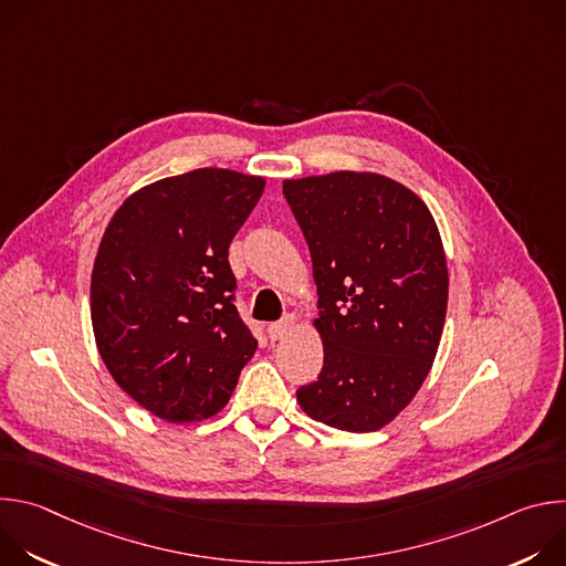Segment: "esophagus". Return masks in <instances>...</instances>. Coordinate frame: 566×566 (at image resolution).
Masks as SVG:
<instances>
[{"instance_id":"esophagus-1","label":"esophagus","mask_w":566,"mask_h":566,"mask_svg":"<svg viewBox=\"0 0 566 566\" xmlns=\"http://www.w3.org/2000/svg\"><path fill=\"white\" fill-rule=\"evenodd\" d=\"M295 327V319L293 317H286L282 322H273V325H269V338L271 340H282L284 336H289V332Z\"/></svg>"}]
</instances>
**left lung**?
Returning a JSON list of instances; mask_svg holds the SVG:
<instances>
[{
    "mask_svg": "<svg viewBox=\"0 0 566 566\" xmlns=\"http://www.w3.org/2000/svg\"><path fill=\"white\" fill-rule=\"evenodd\" d=\"M282 186L311 251L325 347L297 402L332 428L376 432L410 406L441 343L448 264L437 221L419 195L376 172Z\"/></svg>",
    "mask_w": 566,
    "mask_h": 566,
    "instance_id": "obj_1",
    "label": "left lung"
}]
</instances>
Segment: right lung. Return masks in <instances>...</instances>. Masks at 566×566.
I'll return each instance as SVG.
<instances>
[{"instance_id":"add662e5","label":"right lung","mask_w":566,"mask_h":566,"mask_svg":"<svg viewBox=\"0 0 566 566\" xmlns=\"http://www.w3.org/2000/svg\"><path fill=\"white\" fill-rule=\"evenodd\" d=\"M262 177L199 168L129 195L92 271V325L116 385L168 423L219 415L258 340L234 304L228 247Z\"/></svg>"}]
</instances>
